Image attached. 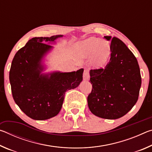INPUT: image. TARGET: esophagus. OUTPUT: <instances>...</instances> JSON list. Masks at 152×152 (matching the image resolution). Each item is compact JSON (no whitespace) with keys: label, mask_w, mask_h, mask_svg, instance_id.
I'll use <instances>...</instances> for the list:
<instances>
[{"label":"esophagus","mask_w":152,"mask_h":152,"mask_svg":"<svg viewBox=\"0 0 152 152\" xmlns=\"http://www.w3.org/2000/svg\"><path fill=\"white\" fill-rule=\"evenodd\" d=\"M89 77H90V75H89L88 70H85L84 71V73H83V78H84V80H87L89 79Z\"/></svg>","instance_id":"34e87169"}]
</instances>
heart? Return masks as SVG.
<instances>
[{
    "mask_svg": "<svg viewBox=\"0 0 152 152\" xmlns=\"http://www.w3.org/2000/svg\"><path fill=\"white\" fill-rule=\"evenodd\" d=\"M76 54L80 58H91V62L95 67H101L106 62L110 55V45L105 40L97 37L77 43L74 46Z\"/></svg>",
    "mask_w": 152,
    "mask_h": 152,
    "instance_id": "1",
    "label": "heart"
}]
</instances>
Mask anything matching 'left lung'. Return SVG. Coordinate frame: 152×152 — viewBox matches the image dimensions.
Here are the masks:
<instances>
[{
  "mask_svg": "<svg viewBox=\"0 0 152 152\" xmlns=\"http://www.w3.org/2000/svg\"><path fill=\"white\" fill-rule=\"evenodd\" d=\"M104 37L111 41L110 61L104 68L90 71L92 88L87 101L92 114L117 119L127 114L137 101L141 85L140 69L135 56L121 40Z\"/></svg>",
  "mask_w": 152,
  "mask_h": 152,
  "instance_id": "8db88e82",
  "label": "left lung"
}]
</instances>
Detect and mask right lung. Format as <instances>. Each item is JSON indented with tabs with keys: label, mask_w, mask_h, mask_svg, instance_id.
I'll return each instance as SVG.
<instances>
[{
	"label": "right lung",
	"mask_w": 152,
	"mask_h": 152,
	"mask_svg": "<svg viewBox=\"0 0 152 152\" xmlns=\"http://www.w3.org/2000/svg\"><path fill=\"white\" fill-rule=\"evenodd\" d=\"M63 35L33 37L15 55L9 72L13 99L20 109L35 120H46L57 115L62 107L66 91L78 87L84 69L76 72L44 70L43 58L53 48L49 43Z\"/></svg>",
	"instance_id": "right-lung-1"
}]
</instances>
